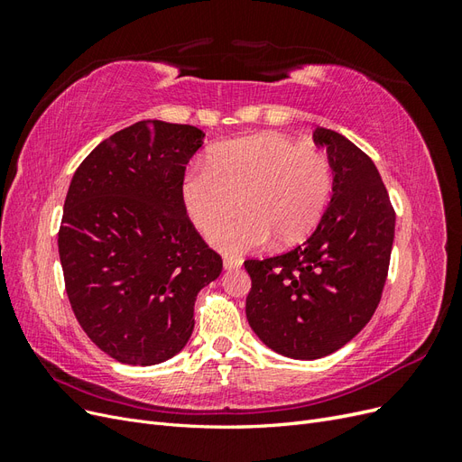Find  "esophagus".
I'll list each match as a JSON object with an SVG mask.
<instances>
[{"label":"esophagus","mask_w":462,"mask_h":462,"mask_svg":"<svg viewBox=\"0 0 462 462\" xmlns=\"http://www.w3.org/2000/svg\"><path fill=\"white\" fill-rule=\"evenodd\" d=\"M241 265H243L241 258H233V256L223 258V268H226V270H239Z\"/></svg>","instance_id":"esophagus-1"}]
</instances>
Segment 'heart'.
Returning <instances> with one entry per match:
<instances>
[{
    "label": "heart",
    "mask_w": 462,
    "mask_h": 462,
    "mask_svg": "<svg viewBox=\"0 0 462 462\" xmlns=\"http://www.w3.org/2000/svg\"><path fill=\"white\" fill-rule=\"evenodd\" d=\"M331 190L326 153L277 133L221 144L180 180V199L200 231L231 216L239 197L245 214L209 233L212 245L229 254L260 248L272 236L279 243L302 239L324 216Z\"/></svg>",
    "instance_id": "heart-1"
}]
</instances>
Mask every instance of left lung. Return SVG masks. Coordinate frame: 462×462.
<instances>
[{
	"mask_svg": "<svg viewBox=\"0 0 462 462\" xmlns=\"http://www.w3.org/2000/svg\"><path fill=\"white\" fill-rule=\"evenodd\" d=\"M333 194L316 231L285 254L246 260L250 328L272 351L299 360L328 356L374 316L387 279L395 209L374 162L343 134L318 127Z\"/></svg>",
	"mask_w": 462,
	"mask_h": 462,
	"instance_id": "1",
	"label": "left lung"
}]
</instances>
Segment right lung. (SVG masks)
Listing matches in <instances>:
<instances>
[{"label": "right lung", "instance_id": "add662e5", "mask_svg": "<svg viewBox=\"0 0 462 462\" xmlns=\"http://www.w3.org/2000/svg\"><path fill=\"white\" fill-rule=\"evenodd\" d=\"M202 141L192 125L138 121L97 144L69 185L58 235L67 297L90 341L123 365L175 356L199 291L221 273L180 199Z\"/></svg>", "mask_w": 462, "mask_h": 462}]
</instances>
